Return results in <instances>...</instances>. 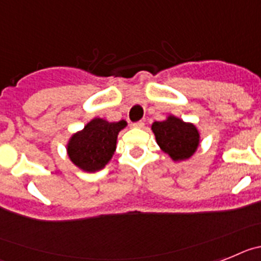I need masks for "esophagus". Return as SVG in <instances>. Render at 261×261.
<instances>
[{"instance_id":"esophagus-1","label":"esophagus","mask_w":261,"mask_h":261,"mask_svg":"<svg viewBox=\"0 0 261 261\" xmlns=\"http://www.w3.org/2000/svg\"><path fill=\"white\" fill-rule=\"evenodd\" d=\"M133 126H134V127H137V128H143L144 127V122L143 121H138V122H135Z\"/></svg>"}]
</instances>
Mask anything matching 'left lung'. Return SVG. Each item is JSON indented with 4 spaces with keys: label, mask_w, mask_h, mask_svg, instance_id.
Here are the masks:
<instances>
[{
    "label": "left lung",
    "mask_w": 261,
    "mask_h": 261,
    "mask_svg": "<svg viewBox=\"0 0 261 261\" xmlns=\"http://www.w3.org/2000/svg\"><path fill=\"white\" fill-rule=\"evenodd\" d=\"M156 143L174 162L188 160L199 146V133L193 123H188L174 115L162 122H153Z\"/></svg>",
    "instance_id": "obj_1"
}]
</instances>
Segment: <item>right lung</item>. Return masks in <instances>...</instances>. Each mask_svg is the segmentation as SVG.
I'll return each instance as SVG.
<instances>
[{
    "mask_svg": "<svg viewBox=\"0 0 261 261\" xmlns=\"http://www.w3.org/2000/svg\"><path fill=\"white\" fill-rule=\"evenodd\" d=\"M126 126V121L92 119L83 130L73 134L68 142L67 152L71 162L85 172L102 169L114 155L118 134Z\"/></svg>",
    "mask_w": 261,
    "mask_h": 261,
    "instance_id": "1",
    "label": "right lung"
}]
</instances>
